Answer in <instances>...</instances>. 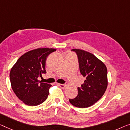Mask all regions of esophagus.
<instances>
[{"mask_svg":"<svg viewBox=\"0 0 130 130\" xmlns=\"http://www.w3.org/2000/svg\"><path fill=\"white\" fill-rule=\"evenodd\" d=\"M58 86H59V87H61V88H62V89H64L65 88V87L66 86V85H64V84H58Z\"/></svg>","mask_w":130,"mask_h":130,"instance_id":"obj_1","label":"esophagus"}]
</instances>
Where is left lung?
Masks as SVG:
<instances>
[{"label":"left lung","mask_w":130,"mask_h":130,"mask_svg":"<svg viewBox=\"0 0 130 130\" xmlns=\"http://www.w3.org/2000/svg\"><path fill=\"white\" fill-rule=\"evenodd\" d=\"M72 51L77 54L79 70L85 80L80 88H77V96L69 100L76 107H89L98 102L105 93L108 84L107 68L93 54L79 49Z\"/></svg>","instance_id":"1"}]
</instances>
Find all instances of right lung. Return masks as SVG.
I'll list each match as a JSON object with an SVG mask.
<instances>
[{
    "mask_svg": "<svg viewBox=\"0 0 130 130\" xmlns=\"http://www.w3.org/2000/svg\"><path fill=\"white\" fill-rule=\"evenodd\" d=\"M54 48H37L23 54L11 68L10 80L13 92L24 104L39 105L47 99L51 85L38 80L46 73L45 63Z\"/></svg>",
    "mask_w": 130,
    "mask_h": 130,
    "instance_id": "add662e5",
    "label": "right lung"
}]
</instances>
